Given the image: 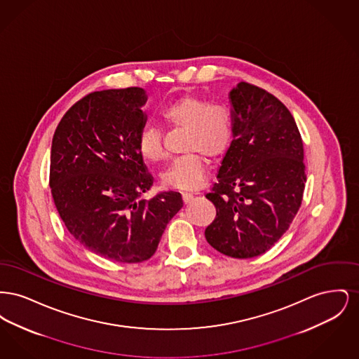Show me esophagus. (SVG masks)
<instances>
[{
  "instance_id": "1",
  "label": "esophagus",
  "mask_w": 359,
  "mask_h": 359,
  "mask_svg": "<svg viewBox=\"0 0 359 359\" xmlns=\"http://www.w3.org/2000/svg\"><path fill=\"white\" fill-rule=\"evenodd\" d=\"M182 195H183V201H184L186 203H189V202L194 199V196H195L194 192H183Z\"/></svg>"
}]
</instances>
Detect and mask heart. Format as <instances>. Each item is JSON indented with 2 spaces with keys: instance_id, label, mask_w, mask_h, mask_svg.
Returning <instances> with one entry per match:
<instances>
[{
  "instance_id": "1",
  "label": "heart",
  "mask_w": 359,
  "mask_h": 359,
  "mask_svg": "<svg viewBox=\"0 0 359 359\" xmlns=\"http://www.w3.org/2000/svg\"><path fill=\"white\" fill-rule=\"evenodd\" d=\"M160 121L171 128H187L184 151L187 154L175 158L161 173V182L172 188L195 189L205 179V161L219 158L234 140V122L231 113L223 104H217L199 97L184 95L165 104L160 110ZM137 151L151 163L164 160L165 149L158 128L145 126L137 137Z\"/></svg>"
}]
</instances>
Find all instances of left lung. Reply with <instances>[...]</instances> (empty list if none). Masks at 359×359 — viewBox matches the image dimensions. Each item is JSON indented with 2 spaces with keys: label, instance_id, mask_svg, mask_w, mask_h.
Returning a JSON list of instances; mask_svg holds the SVG:
<instances>
[{
  "label": "left lung",
  "instance_id": "1",
  "mask_svg": "<svg viewBox=\"0 0 359 359\" xmlns=\"http://www.w3.org/2000/svg\"><path fill=\"white\" fill-rule=\"evenodd\" d=\"M234 140L205 198L217 208L207 242L233 258L269 250L297 214L306 186L303 140L285 104L241 82L230 91Z\"/></svg>",
  "mask_w": 359,
  "mask_h": 359
}]
</instances>
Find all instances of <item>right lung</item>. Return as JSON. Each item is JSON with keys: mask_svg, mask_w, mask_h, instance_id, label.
Returning a JSON list of instances; mask_svg holds the SVG:
<instances>
[{"mask_svg": "<svg viewBox=\"0 0 359 359\" xmlns=\"http://www.w3.org/2000/svg\"><path fill=\"white\" fill-rule=\"evenodd\" d=\"M145 90L95 91L72 104L52 138L50 187L69 234L98 256L137 264L154 256L179 192L140 199L154 177L137 151Z\"/></svg>", "mask_w": 359, "mask_h": 359, "instance_id": "1", "label": "right lung"}]
</instances>
